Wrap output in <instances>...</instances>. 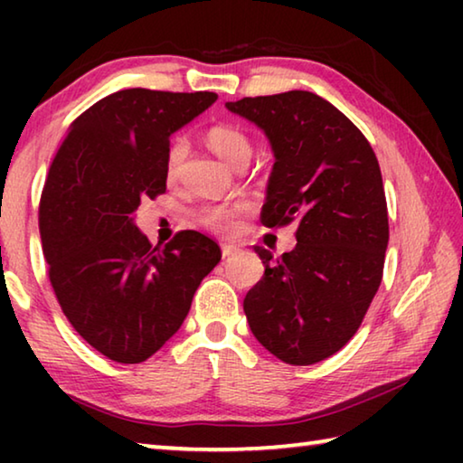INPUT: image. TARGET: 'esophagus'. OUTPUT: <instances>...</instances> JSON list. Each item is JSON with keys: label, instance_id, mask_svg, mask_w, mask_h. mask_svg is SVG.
Segmentation results:
<instances>
[{"label": "esophagus", "instance_id": "esophagus-1", "mask_svg": "<svg viewBox=\"0 0 463 463\" xmlns=\"http://www.w3.org/2000/svg\"><path fill=\"white\" fill-rule=\"evenodd\" d=\"M221 249H222V257H224V260H226V257L234 255V253H237V250H239V247L232 245V242H222Z\"/></svg>", "mask_w": 463, "mask_h": 463}]
</instances>
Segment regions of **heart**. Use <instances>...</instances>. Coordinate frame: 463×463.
Listing matches in <instances>:
<instances>
[{
  "mask_svg": "<svg viewBox=\"0 0 463 463\" xmlns=\"http://www.w3.org/2000/svg\"><path fill=\"white\" fill-rule=\"evenodd\" d=\"M208 145L213 151L221 156L226 165H237L241 159L250 156V140L245 132L229 124H218V127L208 130ZM185 140L175 138L169 145L165 155V175L169 182H174L182 169L185 159ZM245 203L242 202H224V203H208L200 210V222L208 226L210 231L221 234H232L239 229V216L245 213Z\"/></svg>",
  "mask_w": 463,
  "mask_h": 463,
  "instance_id": "obj_1",
  "label": "heart"
}]
</instances>
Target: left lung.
Masks as SVG:
<instances>
[{"label":"left lung","instance_id":"obj_1","mask_svg":"<svg viewBox=\"0 0 463 463\" xmlns=\"http://www.w3.org/2000/svg\"><path fill=\"white\" fill-rule=\"evenodd\" d=\"M268 137L265 226L298 224L281 257L255 247L265 273L242 302L250 333L289 365L331 357L357 333L378 292L388 208L378 159L347 116L312 91L226 101Z\"/></svg>","mask_w":463,"mask_h":463}]
</instances>
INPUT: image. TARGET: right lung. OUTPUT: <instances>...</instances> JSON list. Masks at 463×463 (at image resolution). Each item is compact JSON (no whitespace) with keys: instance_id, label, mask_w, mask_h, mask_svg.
Listing matches in <instances>:
<instances>
[{"instance_id":"1","label":"right lung","mask_w":463,"mask_h":463,"mask_svg":"<svg viewBox=\"0 0 463 463\" xmlns=\"http://www.w3.org/2000/svg\"><path fill=\"white\" fill-rule=\"evenodd\" d=\"M213 91L122 90L77 118L52 159L38 226L54 296L101 355L140 364L190 312L221 247L198 231L153 247L135 224L140 200L167 190L175 130L216 101Z\"/></svg>"}]
</instances>
